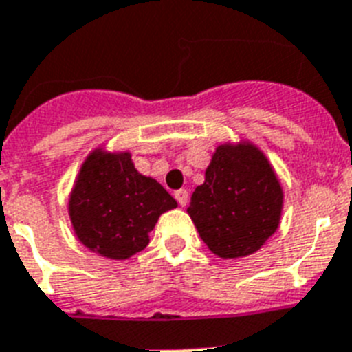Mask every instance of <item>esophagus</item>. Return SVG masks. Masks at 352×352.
<instances>
[{
  "label": "esophagus",
  "mask_w": 352,
  "mask_h": 352,
  "mask_svg": "<svg viewBox=\"0 0 352 352\" xmlns=\"http://www.w3.org/2000/svg\"><path fill=\"white\" fill-rule=\"evenodd\" d=\"M175 199H177V202H179V204L186 206V204H188V199H190V195H188V191H186V190H177L175 191Z\"/></svg>",
  "instance_id": "obj_1"
}]
</instances>
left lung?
<instances>
[{
  "label": "left lung",
  "instance_id": "left-lung-1",
  "mask_svg": "<svg viewBox=\"0 0 352 352\" xmlns=\"http://www.w3.org/2000/svg\"><path fill=\"white\" fill-rule=\"evenodd\" d=\"M284 190L267 157L250 141L217 146L188 215L221 258L253 255L276 231Z\"/></svg>",
  "mask_w": 352,
  "mask_h": 352
}]
</instances>
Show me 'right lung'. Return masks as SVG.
Masks as SVG:
<instances>
[{
  "mask_svg": "<svg viewBox=\"0 0 352 352\" xmlns=\"http://www.w3.org/2000/svg\"><path fill=\"white\" fill-rule=\"evenodd\" d=\"M177 201L155 179L141 175L130 151L96 148L85 159L68 199L74 233L94 253L126 260L150 242V231Z\"/></svg>",
  "mask_w": 352,
  "mask_h": 352,
  "instance_id": "1",
  "label": "right lung"
}]
</instances>
